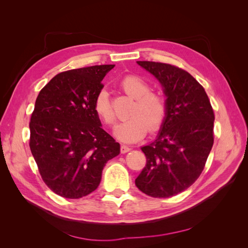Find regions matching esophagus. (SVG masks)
Masks as SVG:
<instances>
[{
  "label": "esophagus",
  "mask_w": 248,
  "mask_h": 248,
  "mask_svg": "<svg viewBox=\"0 0 248 248\" xmlns=\"http://www.w3.org/2000/svg\"><path fill=\"white\" fill-rule=\"evenodd\" d=\"M130 150H131V148H129L128 146H126V145H122L121 146V153H123V154L129 152Z\"/></svg>",
  "instance_id": "34e87169"
}]
</instances>
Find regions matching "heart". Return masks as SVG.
Here are the masks:
<instances>
[{
  "label": "heart",
  "instance_id": "b5f03b06",
  "mask_svg": "<svg viewBox=\"0 0 248 248\" xmlns=\"http://www.w3.org/2000/svg\"><path fill=\"white\" fill-rule=\"evenodd\" d=\"M120 87L127 95L134 98V103L130 110L131 117L116 127V138L121 141L134 142L144 138L148 129L151 132L158 130L167 114V103L163 96L150 91V85L138 76L125 77L120 81ZM94 110L106 125L115 124L116 115L106 90H100L97 93Z\"/></svg>",
  "mask_w": 248,
  "mask_h": 248
}]
</instances>
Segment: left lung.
Listing matches in <instances>:
<instances>
[{
	"label": "left lung",
	"mask_w": 248,
	"mask_h": 248,
	"mask_svg": "<svg viewBox=\"0 0 248 248\" xmlns=\"http://www.w3.org/2000/svg\"><path fill=\"white\" fill-rule=\"evenodd\" d=\"M158 79L167 114L156 140L141 147L147 163L136 179L152 198H170L188 188L202 174L211 151L214 112L200 82L174 65L138 61Z\"/></svg>",
	"instance_id": "left-lung-1"
}]
</instances>
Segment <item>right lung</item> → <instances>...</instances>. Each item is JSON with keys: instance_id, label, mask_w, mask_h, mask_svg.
I'll return each mask as SVG.
<instances>
[{"instance_id": "right-lung-1", "label": "right lung", "mask_w": 248, "mask_h": 248, "mask_svg": "<svg viewBox=\"0 0 248 248\" xmlns=\"http://www.w3.org/2000/svg\"><path fill=\"white\" fill-rule=\"evenodd\" d=\"M115 65H95L57 74L43 87L30 122V149L41 178L58 196L93 192L120 144L101 128L94 110L101 81Z\"/></svg>"}]
</instances>
